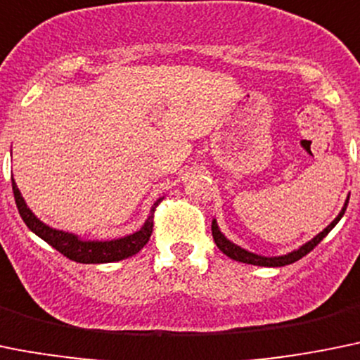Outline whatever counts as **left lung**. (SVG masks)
<instances>
[{
    "mask_svg": "<svg viewBox=\"0 0 360 360\" xmlns=\"http://www.w3.org/2000/svg\"><path fill=\"white\" fill-rule=\"evenodd\" d=\"M348 199H350V195L347 197V200H345V204H342V207H341V211H339L338 217H335L334 220H332L330 224H328V226L321 231V233H318L316 236L312 238V240L305 241L304 245H300V247L295 248V250L288 252V254H282V256H261V254H256V252H250V250H247V248L240 247V245H236L234 241H231L226 234L221 233L220 227H218L217 218H213V221H211V233H213V240H214V243H217V247L220 248V250L224 252L227 257H231V259L240 261V263L254 264V266H268V268L286 266V264H291V263H295V261L302 259L305 254H309L312 248L316 247V245L320 243V241L323 240V238L327 236L332 229H334L335 224L341 220L342 214H345V211H347Z\"/></svg>",
    "mask_w": 360,
    "mask_h": 360,
    "instance_id": "1",
    "label": "left lung"
}]
</instances>
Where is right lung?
Listing matches in <instances>:
<instances>
[{
  "label": "right lung",
  "mask_w": 360,
  "mask_h": 360,
  "mask_svg": "<svg viewBox=\"0 0 360 360\" xmlns=\"http://www.w3.org/2000/svg\"><path fill=\"white\" fill-rule=\"evenodd\" d=\"M12 190L13 197H15V204L21 218L28 226V229L33 234L44 240L46 243L51 245L53 248L63 254L69 259L76 261V263L83 264H103V263H115V261H122L126 257L134 256L136 252L143 248V245L149 241L150 234H153V218H154V207L158 206L163 197L156 200L150 207L149 214H147L146 221L142 224L139 231L126 234V236L113 238V240H85L79 234L69 233V231L56 229V227L44 224L35 213L28 207L25 197L21 195V190L18 188V183L12 177Z\"/></svg>",
  "instance_id": "add662e5"
}]
</instances>
